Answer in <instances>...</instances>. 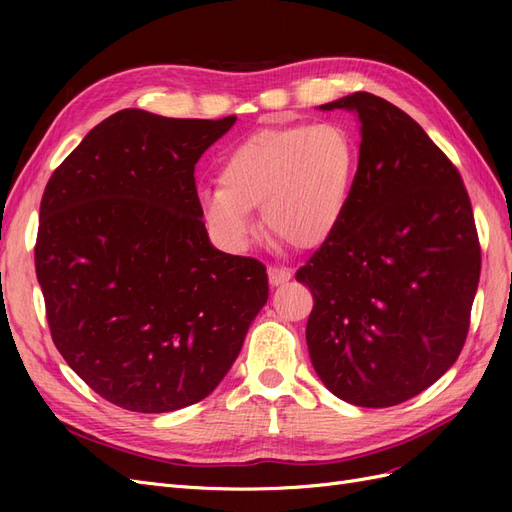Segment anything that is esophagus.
<instances>
[{"instance_id": "34e87169", "label": "esophagus", "mask_w": 512, "mask_h": 512, "mask_svg": "<svg viewBox=\"0 0 512 512\" xmlns=\"http://www.w3.org/2000/svg\"><path fill=\"white\" fill-rule=\"evenodd\" d=\"M269 282H271V286H280V284H284V282H288L290 277H292V271L290 269H286V267H269Z\"/></svg>"}]
</instances>
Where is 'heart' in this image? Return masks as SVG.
<instances>
[{"label":"heart","mask_w":512,"mask_h":512,"mask_svg":"<svg viewBox=\"0 0 512 512\" xmlns=\"http://www.w3.org/2000/svg\"><path fill=\"white\" fill-rule=\"evenodd\" d=\"M356 170L359 147L342 123L267 128L228 153L220 188L203 192L200 213L230 252H243L256 237L254 209L271 237L314 250L342 224Z\"/></svg>","instance_id":"b5f03b06"}]
</instances>
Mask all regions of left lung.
<instances>
[{
    "label": "left lung",
    "instance_id": "8db88e82",
    "mask_svg": "<svg viewBox=\"0 0 512 512\" xmlns=\"http://www.w3.org/2000/svg\"><path fill=\"white\" fill-rule=\"evenodd\" d=\"M320 108L359 115L361 149L342 224L297 271L314 294L309 359L339 399L389 408L466 344L480 277L472 203L457 166L395 104L356 91Z\"/></svg>",
    "mask_w": 512,
    "mask_h": 512
}]
</instances>
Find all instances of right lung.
<instances>
[{"mask_svg":"<svg viewBox=\"0 0 512 512\" xmlns=\"http://www.w3.org/2000/svg\"><path fill=\"white\" fill-rule=\"evenodd\" d=\"M235 119L123 108L44 188L34 256L51 337L123 410L205 399L269 299L262 262L211 245L196 192V162Z\"/></svg>","mask_w":512,"mask_h":512,"instance_id":"1","label":"right lung"}]
</instances>
